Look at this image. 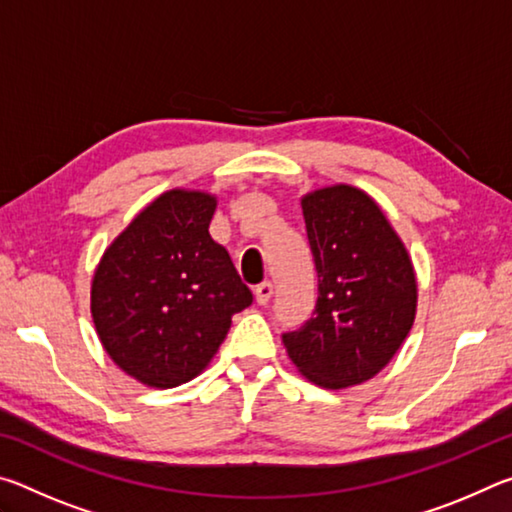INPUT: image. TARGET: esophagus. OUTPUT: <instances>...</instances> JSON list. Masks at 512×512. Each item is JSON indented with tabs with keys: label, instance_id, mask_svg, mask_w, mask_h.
Here are the masks:
<instances>
[{
	"label": "esophagus",
	"instance_id": "1",
	"mask_svg": "<svg viewBox=\"0 0 512 512\" xmlns=\"http://www.w3.org/2000/svg\"><path fill=\"white\" fill-rule=\"evenodd\" d=\"M255 298H257V302L259 305H268V300L273 298V284L271 282H262V284H257L255 287Z\"/></svg>",
	"mask_w": 512,
	"mask_h": 512
}]
</instances>
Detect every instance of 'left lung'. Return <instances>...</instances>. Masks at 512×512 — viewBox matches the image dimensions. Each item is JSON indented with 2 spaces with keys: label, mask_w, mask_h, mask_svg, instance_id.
<instances>
[{
  "label": "left lung",
  "mask_w": 512,
  "mask_h": 512,
  "mask_svg": "<svg viewBox=\"0 0 512 512\" xmlns=\"http://www.w3.org/2000/svg\"><path fill=\"white\" fill-rule=\"evenodd\" d=\"M318 273L314 316L282 341L291 361L323 388L377 375L415 320L418 284L402 239L372 198L350 185L302 198Z\"/></svg>",
  "instance_id": "1"
}]
</instances>
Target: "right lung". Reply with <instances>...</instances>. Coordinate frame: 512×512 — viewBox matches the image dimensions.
Masks as SVG:
<instances>
[{
    "label": "right lung",
    "mask_w": 512,
    "mask_h": 512,
    "mask_svg": "<svg viewBox=\"0 0 512 512\" xmlns=\"http://www.w3.org/2000/svg\"><path fill=\"white\" fill-rule=\"evenodd\" d=\"M216 198L171 189L144 207L103 253L92 318L110 359L146 386L194 379L219 350L232 316L253 302L210 237Z\"/></svg>",
    "instance_id": "obj_1"
}]
</instances>
